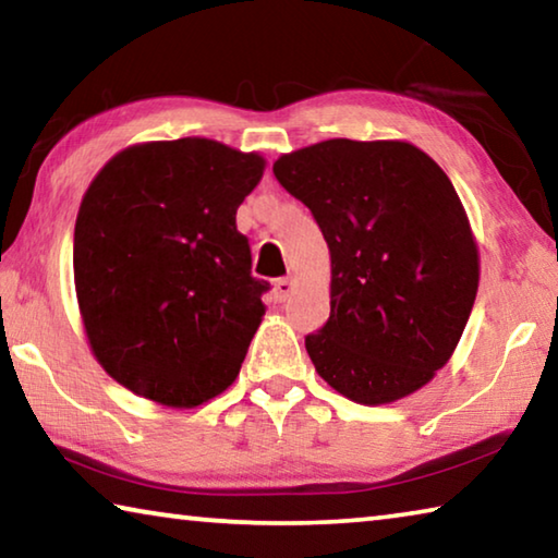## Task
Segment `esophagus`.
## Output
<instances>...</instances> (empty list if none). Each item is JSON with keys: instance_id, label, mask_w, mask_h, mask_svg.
<instances>
[{"instance_id": "34e87169", "label": "esophagus", "mask_w": 558, "mask_h": 558, "mask_svg": "<svg viewBox=\"0 0 558 558\" xmlns=\"http://www.w3.org/2000/svg\"><path fill=\"white\" fill-rule=\"evenodd\" d=\"M292 290H295V280L292 278H278L276 286H272V292H276V300L282 302L292 295Z\"/></svg>"}]
</instances>
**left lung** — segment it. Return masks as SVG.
<instances>
[{"mask_svg": "<svg viewBox=\"0 0 558 558\" xmlns=\"http://www.w3.org/2000/svg\"><path fill=\"white\" fill-rule=\"evenodd\" d=\"M272 174L313 211L332 282L329 319L305 337L317 374L362 405L426 386L472 313L480 256L448 174L403 140H325Z\"/></svg>", "mask_w": 558, "mask_h": 558, "instance_id": "obj_1", "label": "left lung"}]
</instances>
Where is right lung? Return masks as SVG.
<instances>
[{"label": "right lung", "instance_id": "add662e5", "mask_svg": "<svg viewBox=\"0 0 558 558\" xmlns=\"http://www.w3.org/2000/svg\"><path fill=\"white\" fill-rule=\"evenodd\" d=\"M266 159L206 137L125 147L93 179L73 278L93 356L132 393L194 409L235 381L270 286L235 211Z\"/></svg>", "mask_w": 558, "mask_h": 558}]
</instances>
